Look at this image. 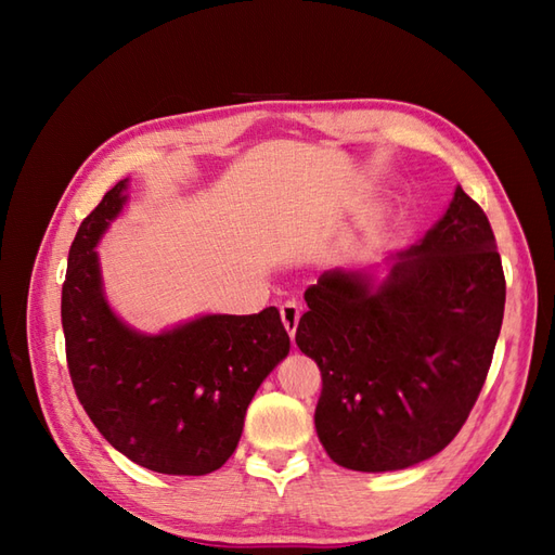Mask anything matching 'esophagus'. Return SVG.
<instances>
[{"label":"esophagus","mask_w":555,"mask_h":555,"mask_svg":"<svg viewBox=\"0 0 555 555\" xmlns=\"http://www.w3.org/2000/svg\"><path fill=\"white\" fill-rule=\"evenodd\" d=\"M279 312H281V322H284L288 336L293 338V336H296V328H298V322H300V308H298V302L288 300V302L281 305Z\"/></svg>","instance_id":"esophagus-1"}]
</instances>
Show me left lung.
<instances>
[{
	"label": "left lung",
	"mask_w": 555,
	"mask_h": 555,
	"mask_svg": "<svg viewBox=\"0 0 555 555\" xmlns=\"http://www.w3.org/2000/svg\"><path fill=\"white\" fill-rule=\"evenodd\" d=\"M305 302L296 344L322 372L314 427L334 463L388 473L455 439L487 382L505 308L496 238L463 188L382 286L332 269Z\"/></svg>",
	"instance_id": "1"
}]
</instances>
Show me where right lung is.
Returning a JSON list of instances; mask_svg holds the SVG:
<instances>
[{
  "label": "right lung",
  "instance_id": "add662e5",
  "mask_svg": "<svg viewBox=\"0 0 555 555\" xmlns=\"http://www.w3.org/2000/svg\"><path fill=\"white\" fill-rule=\"evenodd\" d=\"M126 181L82 219L62 288L66 364L82 410L116 451L152 473L199 477L238 446L245 410L288 356L276 308L207 314L159 336H140L102 298L95 245L119 215Z\"/></svg>",
  "mask_w": 555,
  "mask_h": 555
}]
</instances>
